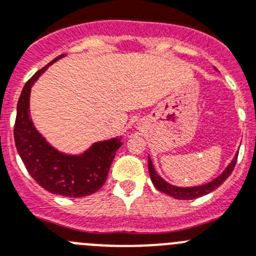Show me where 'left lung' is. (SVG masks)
I'll use <instances>...</instances> for the list:
<instances>
[{"mask_svg":"<svg viewBox=\"0 0 256 256\" xmlns=\"http://www.w3.org/2000/svg\"><path fill=\"white\" fill-rule=\"evenodd\" d=\"M238 152H236V155L234 156L231 163L228 166V168L222 172L217 178H214V180H211L210 183H206V184L197 186V187H186V188L176 187V186L169 184L168 182H166V180H164V179L162 178L156 172H155L154 166H152V159L148 158L150 179H152V184H154V187L156 188L158 190H160V192L166 193V194L168 196H172V197L176 198V200H194V198L202 197V196L204 194H208V193H211L212 190H214L217 187H220L222 183L225 182L226 179L228 178V176L232 173L234 168H235L236 160H238Z\"/></svg>","mask_w":256,"mask_h":256,"instance_id":"obj_1","label":"left lung"}]
</instances>
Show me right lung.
I'll return each mask as SVG.
<instances>
[{
	"mask_svg": "<svg viewBox=\"0 0 256 256\" xmlns=\"http://www.w3.org/2000/svg\"><path fill=\"white\" fill-rule=\"evenodd\" d=\"M63 56L64 54L59 56L38 70L24 86L18 102L14 136L18 155L38 184L54 194L80 198L97 192L104 186L122 142L120 138H114L94 142L80 155H69L54 149L35 128L28 110L31 87L50 64Z\"/></svg>",
	"mask_w": 256,
	"mask_h": 256,
	"instance_id": "right-lung-1",
	"label": "right lung"
}]
</instances>
